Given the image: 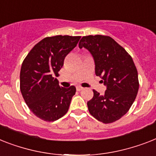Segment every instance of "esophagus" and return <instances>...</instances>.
<instances>
[{
    "label": "esophagus",
    "mask_w": 156,
    "mask_h": 156,
    "mask_svg": "<svg viewBox=\"0 0 156 156\" xmlns=\"http://www.w3.org/2000/svg\"><path fill=\"white\" fill-rule=\"evenodd\" d=\"M83 89H84V88L82 87H80V86H79V87H77V90L78 91H81V90H82Z\"/></svg>",
    "instance_id": "esophagus-1"
}]
</instances>
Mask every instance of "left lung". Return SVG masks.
I'll return each instance as SVG.
<instances>
[{
  "mask_svg": "<svg viewBox=\"0 0 156 156\" xmlns=\"http://www.w3.org/2000/svg\"><path fill=\"white\" fill-rule=\"evenodd\" d=\"M78 45L92 54L96 75L107 86L103 95L93 90V98L87 102L90 114L103 123L115 122L131 108L139 90L138 72L132 58L109 36H84Z\"/></svg>",
  "mask_w": 156,
  "mask_h": 156,
  "instance_id": "1",
  "label": "left lung"
}]
</instances>
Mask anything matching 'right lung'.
Instances as JSON below:
<instances>
[{"instance_id":"1","label":"right lung","mask_w":156,"mask_h":156,"mask_svg":"<svg viewBox=\"0 0 156 156\" xmlns=\"http://www.w3.org/2000/svg\"><path fill=\"white\" fill-rule=\"evenodd\" d=\"M80 36L47 37L34 45L24 59L20 72V89L25 103L34 115L54 122L69 110L76 88L61 87L58 71L66 56L78 44Z\"/></svg>"}]
</instances>
